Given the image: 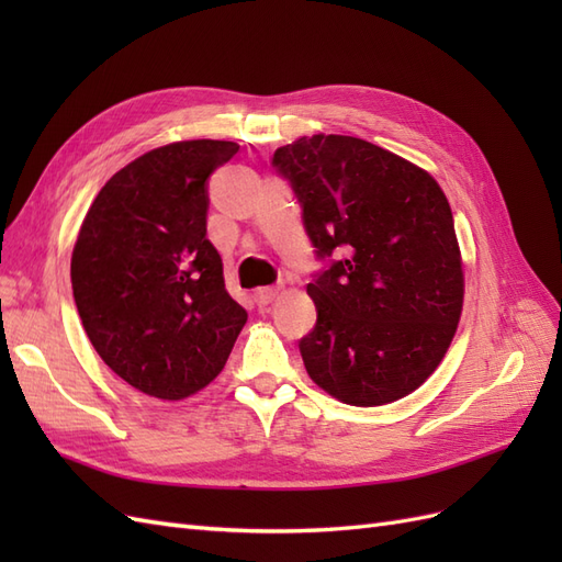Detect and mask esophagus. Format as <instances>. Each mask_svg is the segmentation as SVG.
Instances as JSON below:
<instances>
[{
	"label": "esophagus",
	"mask_w": 562,
	"mask_h": 562,
	"mask_svg": "<svg viewBox=\"0 0 562 562\" xmlns=\"http://www.w3.org/2000/svg\"><path fill=\"white\" fill-rule=\"evenodd\" d=\"M277 295H279L277 288H258V291H255V302H258L260 307H267V304L277 300Z\"/></svg>",
	"instance_id": "esophagus-1"
}]
</instances>
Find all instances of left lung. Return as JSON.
I'll return each mask as SVG.
<instances>
[{
	"instance_id": "left-lung-1",
	"label": "left lung",
	"mask_w": 562,
	"mask_h": 562,
	"mask_svg": "<svg viewBox=\"0 0 562 562\" xmlns=\"http://www.w3.org/2000/svg\"><path fill=\"white\" fill-rule=\"evenodd\" d=\"M318 258L316 326L300 339L310 378L347 405L413 394L443 361L464 304V267L440 184L394 151L318 133L279 147Z\"/></svg>"
}]
</instances>
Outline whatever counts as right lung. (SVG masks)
<instances>
[{"instance_id": "add662e5", "label": "right lung", "mask_w": 562, "mask_h": 562, "mask_svg": "<svg viewBox=\"0 0 562 562\" xmlns=\"http://www.w3.org/2000/svg\"><path fill=\"white\" fill-rule=\"evenodd\" d=\"M239 145L180 140L145 151L93 199L72 250L81 326L119 378L182 401L223 372L248 314L206 239V180Z\"/></svg>"}]
</instances>
